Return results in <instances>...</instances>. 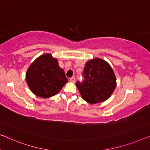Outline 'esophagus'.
Wrapping results in <instances>:
<instances>
[{"label":"esophagus","mask_w":150,"mask_h":150,"mask_svg":"<svg viewBox=\"0 0 150 150\" xmlns=\"http://www.w3.org/2000/svg\"><path fill=\"white\" fill-rule=\"evenodd\" d=\"M70 80L72 82H75V81H76V79H75V77H72V78H70Z\"/></svg>","instance_id":"esophagus-1"}]
</instances>
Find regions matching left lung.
<instances>
[{"instance_id": "left-lung-1", "label": "left lung", "mask_w": 150, "mask_h": 150, "mask_svg": "<svg viewBox=\"0 0 150 150\" xmlns=\"http://www.w3.org/2000/svg\"><path fill=\"white\" fill-rule=\"evenodd\" d=\"M82 81L76 83L82 98L91 104L109 98L116 87V78L111 67L105 61L94 58L88 61L82 72Z\"/></svg>"}]
</instances>
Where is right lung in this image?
I'll list each match as a JSON object with an SVG mask.
<instances>
[{"instance_id": "right-lung-1", "label": "right lung", "mask_w": 150, "mask_h": 150, "mask_svg": "<svg viewBox=\"0 0 150 150\" xmlns=\"http://www.w3.org/2000/svg\"><path fill=\"white\" fill-rule=\"evenodd\" d=\"M26 80L29 88L35 95L49 98L59 93L68 82V78L57 59L50 54H44L29 66Z\"/></svg>"}]
</instances>
